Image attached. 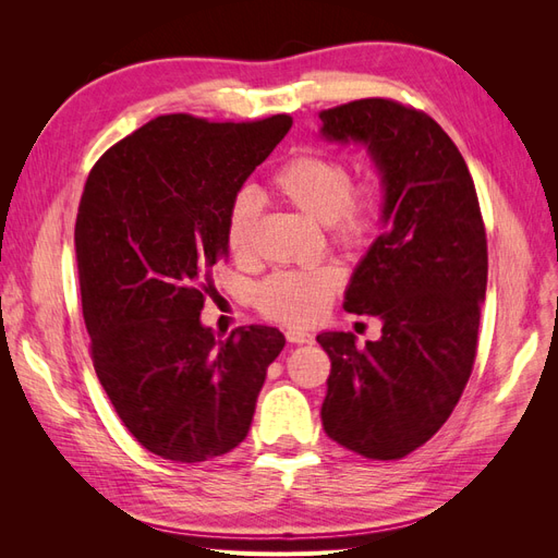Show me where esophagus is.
<instances>
[{"mask_svg": "<svg viewBox=\"0 0 558 558\" xmlns=\"http://www.w3.org/2000/svg\"><path fill=\"white\" fill-rule=\"evenodd\" d=\"M286 340H289L291 344H312L314 342V335L302 330V328H289L286 330Z\"/></svg>", "mask_w": 558, "mask_h": 558, "instance_id": "obj_1", "label": "esophagus"}]
</instances>
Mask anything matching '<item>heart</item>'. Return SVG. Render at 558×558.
<instances>
[{
	"label": "heart",
	"instance_id": "1",
	"mask_svg": "<svg viewBox=\"0 0 558 558\" xmlns=\"http://www.w3.org/2000/svg\"><path fill=\"white\" fill-rule=\"evenodd\" d=\"M272 189L295 209L326 223L330 238L347 248H359L375 240L384 216L379 181L353 185V172L344 158L305 150L286 160L272 174ZM258 199L248 189L230 199L226 214V242L234 256H248ZM342 289V272L324 263L298 269H281L267 277L256 291V305L281 324L305 326L326 314L335 293Z\"/></svg>",
	"mask_w": 558,
	"mask_h": 558
}]
</instances>
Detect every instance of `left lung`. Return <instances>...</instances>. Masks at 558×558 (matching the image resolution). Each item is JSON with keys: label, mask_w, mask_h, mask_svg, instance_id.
Segmentation results:
<instances>
[{"label": "left lung", "mask_w": 558, "mask_h": 558, "mask_svg": "<svg viewBox=\"0 0 558 558\" xmlns=\"http://www.w3.org/2000/svg\"><path fill=\"white\" fill-rule=\"evenodd\" d=\"M330 142H361L379 167L386 230L365 253L344 310L384 320L381 340L320 332L330 356L320 408L330 440L373 461L412 453L442 428L477 356L486 230L461 150L433 118L367 97L318 113Z\"/></svg>", "instance_id": "1"}]
</instances>
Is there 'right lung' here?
Here are the masks:
<instances>
[{
	"label": "right lung",
	"instance_id": "1",
	"mask_svg": "<svg viewBox=\"0 0 558 558\" xmlns=\"http://www.w3.org/2000/svg\"><path fill=\"white\" fill-rule=\"evenodd\" d=\"M293 118L158 116L95 162L74 244L99 384L137 442L177 463L238 447L286 340L248 326L218 342L199 312L228 258L226 214Z\"/></svg>",
	"mask_w": 558,
	"mask_h": 558
}]
</instances>
